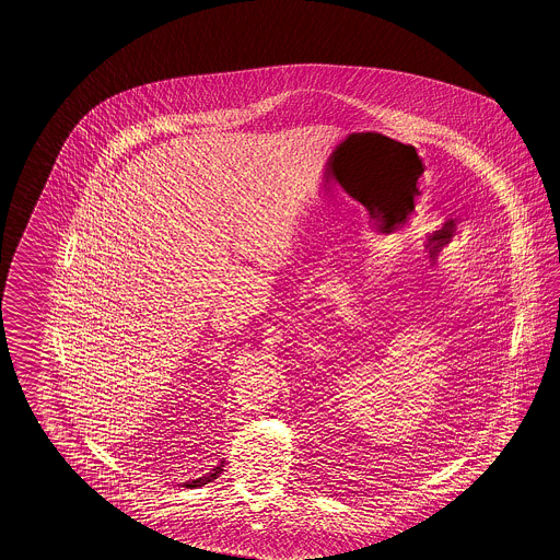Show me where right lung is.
Wrapping results in <instances>:
<instances>
[{
	"label": "right lung",
	"instance_id": "add662e5",
	"mask_svg": "<svg viewBox=\"0 0 560 560\" xmlns=\"http://www.w3.org/2000/svg\"><path fill=\"white\" fill-rule=\"evenodd\" d=\"M223 464H225V459H215V462H213V466H211L207 472H203L201 476H197V478H192V480L183 482V487H185V489H199V487H205L207 482H213V480L223 472Z\"/></svg>",
	"mask_w": 560,
	"mask_h": 560
}]
</instances>
